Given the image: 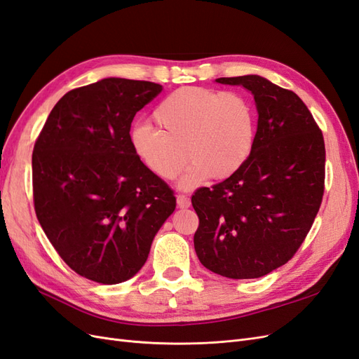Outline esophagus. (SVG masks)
<instances>
[{
    "instance_id": "esophagus-1",
    "label": "esophagus",
    "mask_w": 359,
    "mask_h": 359,
    "mask_svg": "<svg viewBox=\"0 0 359 359\" xmlns=\"http://www.w3.org/2000/svg\"><path fill=\"white\" fill-rule=\"evenodd\" d=\"M177 203H178L180 208H189V206L191 205V201H190V198L186 196V194H178Z\"/></svg>"
}]
</instances>
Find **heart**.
I'll list each match as a JSON object with an SVG mask.
<instances>
[{"instance_id": "heart-1", "label": "heart", "mask_w": 359, "mask_h": 359, "mask_svg": "<svg viewBox=\"0 0 359 359\" xmlns=\"http://www.w3.org/2000/svg\"><path fill=\"white\" fill-rule=\"evenodd\" d=\"M157 130L137 126L132 148L139 161L156 177L170 181L187 165L182 187L191 189L206 178L224 180L243 168L256 136V115L245 95L202 86H184L156 107Z\"/></svg>"}]
</instances>
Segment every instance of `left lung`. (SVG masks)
I'll return each instance as SVG.
<instances>
[{
	"mask_svg": "<svg viewBox=\"0 0 359 359\" xmlns=\"http://www.w3.org/2000/svg\"><path fill=\"white\" fill-rule=\"evenodd\" d=\"M243 85L257 107L253 151L232 177L191 196L201 264L229 278H257L285 265L306 240L325 190L322 130L299 97L256 74Z\"/></svg>",
	"mask_w": 359,
	"mask_h": 359,
	"instance_id": "left-lung-1",
	"label": "left lung"
}]
</instances>
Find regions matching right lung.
<instances>
[{
	"label": "right lung",
	"mask_w": 359,
	"mask_h": 359,
	"mask_svg": "<svg viewBox=\"0 0 359 359\" xmlns=\"http://www.w3.org/2000/svg\"><path fill=\"white\" fill-rule=\"evenodd\" d=\"M161 93L148 81L107 78L64 94L32 151L34 210L76 274L103 285L132 278L175 210L173 190L136 157L130 127Z\"/></svg>",
	"instance_id": "add662e5"
}]
</instances>
